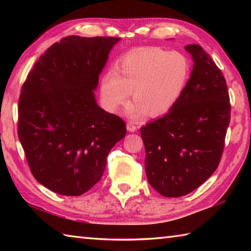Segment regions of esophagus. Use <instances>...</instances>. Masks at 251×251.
<instances>
[{
  "label": "esophagus",
  "instance_id": "esophagus-1",
  "mask_svg": "<svg viewBox=\"0 0 251 251\" xmlns=\"http://www.w3.org/2000/svg\"><path fill=\"white\" fill-rule=\"evenodd\" d=\"M126 128L128 131H130V133H133V131H135L136 129H137V127H136V125L134 124L133 122H128L126 124Z\"/></svg>",
  "mask_w": 251,
  "mask_h": 251
}]
</instances>
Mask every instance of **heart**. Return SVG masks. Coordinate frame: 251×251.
Here are the masks:
<instances>
[{
    "instance_id": "1",
    "label": "heart",
    "mask_w": 251,
    "mask_h": 251,
    "mask_svg": "<svg viewBox=\"0 0 251 251\" xmlns=\"http://www.w3.org/2000/svg\"><path fill=\"white\" fill-rule=\"evenodd\" d=\"M192 64L184 53L148 46L130 50L100 79V97L106 109L115 112L128 100L126 115L143 120L148 114L159 117L181 100L190 77Z\"/></svg>"
}]
</instances>
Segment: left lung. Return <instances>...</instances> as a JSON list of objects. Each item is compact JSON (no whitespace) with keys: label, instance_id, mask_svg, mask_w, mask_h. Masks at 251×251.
Returning <instances> with one entry per match:
<instances>
[{"label":"left lung","instance_id":"left-lung-1","mask_svg":"<svg viewBox=\"0 0 251 251\" xmlns=\"http://www.w3.org/2000/svg\"><path fill=\"white\" fill-rule=\"evenodd\" d=\"M194 66L181 100L141 128L148 182L165 197H180L218 167L230 122L226 80L201 46H185Z\"/></svg>","mask_w":251,"mask_h":251}]
</instances>
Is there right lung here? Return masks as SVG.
Instances as JSON below:
<instances>
[{
	"label": "right lung",
	"instance_id": "obj_1",
	"mask_svg": "<svg viewBox=\"0 0 251 251\" xmlns=\"http://www.w3.org/2000/svg\"><path fill=\"white\" fill-rule=\"evenodd\" d=\"M120 37L62 39L27 75L19 100L20 142L35 179L79 196L99 181L106 158L125 137L121 117L97 105L94 91Z\"/></svg>",
	"mask_w": 251,
	"mask_h": 251
}]
</instances>
